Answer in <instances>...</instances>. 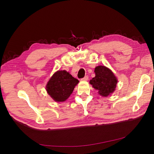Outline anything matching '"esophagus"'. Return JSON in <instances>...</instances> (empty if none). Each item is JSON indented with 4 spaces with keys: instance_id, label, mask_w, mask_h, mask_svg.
Returning <instances> with one entry per match:
<instances>
[{
    "instance_id": "obj_1",
    "label": "esophagus",
    "mask_w": 154,
    "mask_h": 154,
    "mask_svg": "<svg viewBox=\"0 0 154 154\" xmlns=\"http://www.w3.org/2000/svg\"><path fill=\"white\" fill-rule=\"evenodd\" d=\"M88 80V76H85L84 78H82L81 80H82V81H87Z\"/></svg>"
}]
</instances>
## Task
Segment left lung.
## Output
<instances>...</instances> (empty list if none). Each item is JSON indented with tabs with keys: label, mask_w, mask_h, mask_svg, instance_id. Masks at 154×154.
I'll list each match as a JSON object with an SVG mask.
<instances>
[{
	"label": "left lung",
	"mask_w": 154,
	"mask_h": 154,
	"mask_svg": "<svg viewBox=\"0 0 154 154\" xmlns=\"http://www.w3.org/2000/svg\"><path fill=\"white\" fill-rule=\"evenodd\" d=\"M96 76L89 83L92 87L98 91V94L103 97L110 95L115 91L118 80L108 67L103 66H97L94 69Z\"/></svg>",
	"instance_id": "obj_1"
}]
</instances>
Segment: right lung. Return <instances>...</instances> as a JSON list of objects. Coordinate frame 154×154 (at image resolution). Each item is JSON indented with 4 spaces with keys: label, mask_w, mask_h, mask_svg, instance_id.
<instances>
[{
    "label": "right lung",
    "mask_w": 154,
    "mask_h": 154,
    "mask_svg": "<svg viewBox=\"0 0 154 154\" xmlns=\"http://www.w3.org/2000/svg\"><path fill=\"white\" fill-rule=\"evenodd\" d=\"M78 83L79 80L66 71H58L48 82L46 91L55 101L62 102L72 94Z\"/></svg>",
    "instance_id": "1"
}]
</instances>
